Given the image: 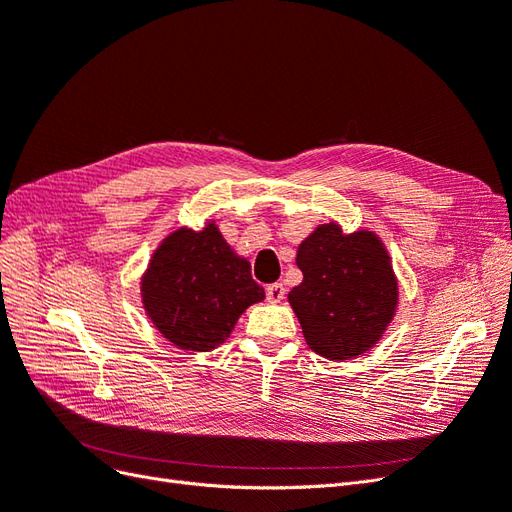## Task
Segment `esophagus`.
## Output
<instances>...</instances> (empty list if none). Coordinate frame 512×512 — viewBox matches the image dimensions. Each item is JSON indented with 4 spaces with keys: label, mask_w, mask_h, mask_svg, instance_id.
<instances>
[{
    "label": "esophagus",
    "mask_w": 512,
    "mask_h": 512,
    "mask_svg": "<svg viewBox=\"0 0 512 512\" xmlns=\"http://www.w3.org/2000/svg\"><path fill=\"white\" fill-rule=\"evenodd\" d=\"M284 294H286V288H284V284H280V282H275V284H269V286H267V299H269L271 303H280V301L284 299Z\"/></svg>",
    "instance_id": "34e87169"
}]
</instances>
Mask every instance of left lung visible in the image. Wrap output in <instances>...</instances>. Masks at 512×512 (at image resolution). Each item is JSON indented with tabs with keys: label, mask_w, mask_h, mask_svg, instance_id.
<instances>
[{
	"label": "left lung",
	"mask_w": 512,
	"mask_h": 512,
	"mask_svg": "<svg viewBox=\"0 0 512 512\" xmlns=\"http://www.w3.org/2000/svg\"><path fill=\"white\" fill-rule=\"evenodd\" d=\"M297 267L303 282L288 301L309 348L348 361L378 342L395 314L397 280L374 232L322 224L299 245Z\"/></svg>",
	"instance_id": "8db88e82"
}]
</instances>
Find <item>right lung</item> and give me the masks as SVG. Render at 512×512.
Masks as SVG:
<instances>
[{"mask_svg":"<svg viewBox=\"0 0 512 512\" xmlns=\"http://www.w3.org/2000/svg\"><path fill=\"white\" fill-rule=\"evenodd\" d=\"M265 290L215 224L166 237L143 277V303L158 331L183 350L207 352L230 335L237 318Z\"/></svg>","mask_w":512,"mask_h":512,"instance_id":"1","label":"right lung"}]
</instances>
